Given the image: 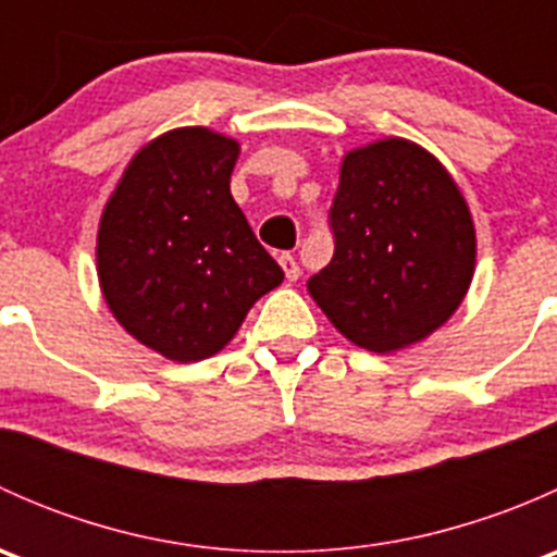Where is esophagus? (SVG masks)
<instances>
[{"instance_id": "esophagus-1", "label": "esophagus", "mask_w": 557, "mask_h": 557, "mask_svg": "<svg viewBox=\"0 0 557 557\" xmlns=\"http://www.w3.org/2000/svg\"><path fill=\"white\" fill-rule=\"evenodd\" d=\"M280 267H283V272H285V277L290 280V283H296V280H299V274H301V269H299V263H296V258L290 256V252H280Z\"/></svg>"}]
</instances>
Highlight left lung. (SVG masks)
I'll return each instance as SVG.
<instances>
[{
  "label": "left lung",
  "instance_id": "obj_1",
  "mask_svg": "<svg viewBox=\"0 0 557 557\" xmlns=\"http://www.w3.org/2000/svg\"><path fill=\"white\" fill-rule=\"evenodd\" d=\"M329 223L334 258L307 288L358 347L401 350L458 310L474 274V223L429 150L401 137L350 150Z\"/></svg>",
  "mask_w": 557,
  "mask_h": 557
}]
</instances>
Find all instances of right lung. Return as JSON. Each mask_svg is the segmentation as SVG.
<instances>
[{
    "mask_svg": "<svg viewBox=\"0 0 557 557\" xmlns=\"http://www.w3.org/2000/svg\"><path fill=\"white\" fill-rule=\"evenodd\" d=\"M237 156L239 143L210 128L161 134L134 156L102 212L97 267L107 307L170 361L223 350L285 277L228 188Z\"/></svg>",
    "mask_w": 557,
    "mask_h": 557,
    "instance_id": "add662e5",
    "label": "right lung"
}]
</instances>
